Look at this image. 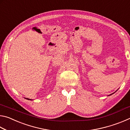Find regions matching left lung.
I'll use <instances>...</instances> for the list:
<instances>
[{
    "instance_id": "obj_1",
    "label": "left lung",
    "mask_w": 130,
    "mask_h": 130,
    "mask_svg": "<svg viewBox=\"0 0 130 130\" xmlns=\"http://www.w3.org/2000/svg\"><path fill=\"white\" fill-rule=\"evenodd\" d=\"M113 93H112V94H109V96H110V95H111V94H112Z\"/></svg>"
}]
</instances>
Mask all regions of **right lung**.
Returning <instances> with one entry per match:
<instances>
[{
	"instance_id": "obj_1",
	"label": "right lung",
	"mask_w": 130,
	"mask_h": 130,
	"mask_svg": "<svg viewBox=\"0 0 130 130\" xmlns=\"http://www.w3.org/2000/svg\"><path fill=\"white\" fill-rule=\"evenodd\" d=\"M25 99H27V100H31V99H28V98H25Z\"/></svg>"
}]
</instances>
